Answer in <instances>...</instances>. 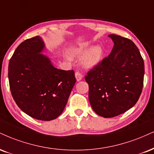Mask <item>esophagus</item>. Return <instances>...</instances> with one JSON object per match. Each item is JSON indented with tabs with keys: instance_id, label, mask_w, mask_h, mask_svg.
I'll use <instances>...</instances> for the list:
<instances>
[{
	"instance_id": "34e87169",
	"label": "esophagus",
	"mask_w": 154,
	"mask_h": 154,
	"mask_svg": "<svg viewBox=\"0 0 154 154\" xmlns=\"http://www.w3.org/2000/svg\"><path fill=\"white\" fill-rule=\"evenodd\" d=\"M75 77H76V79H77V82H79V81H80L81 79H82V75H81L79 72H75Z\"/></svg>"
}]
</instances>
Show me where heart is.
<instances>
[{
	"instance_id": "1",
	"label": "heart",
	"mask_w": 154,
	"mask_h": 154,
	"mask_svg": "<svg viewBox=\"0 0 154 154\" xmlns=\"http://www.w3.org/2000/svg\"><path fill=\"white\" fill-rule=\"evenodd\" d=\"M91 45L88 43L80 44L78 47L72 49V54L77 58H81V64L85 69H93L100 63L103 59L104 51L101 46L95 45L90 48ZM66 59L71 61V57L66 55Z\"/></svg>"
}]
</instances>
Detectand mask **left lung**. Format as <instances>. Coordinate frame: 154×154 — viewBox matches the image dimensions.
Instances as JSON below:
<instances>
[{
    "label": "left lung",
    "mask_w": 154,
    "mask_h": 154,
    "mask_svg": "<svg viewBox=\"0 0 154 154\" xmlns=\"http://www.w3.org/2000/svg\"><path fill=\"white\" fill-rule=\"evenodd\" d=\"M114 43L109 56L85 76L89 100L93 110L103 118H112L136 105L141 94L144 62L132 41L108 35Z\"/></svg>",
    "instance_id": "8db88e82"
}]
</instances>
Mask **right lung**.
I'll use <instances>...</instances> for the list:
<instances>
[{"label":"right lung","instance_id":"add662e5","mask_svg":"<svg viewBox=\"0 0 154 154\" xmlns=\"http://www.w3.org/2000/svg\"><path fill=\"white\" fill-rule=\"evenodd\" d=\"M44 42L36 36L15 50L8 64V80L14 100L28 116L54 120L64 110L76 82L75 72L54 67L43 54Z\"/></svg>","mask_w":154,"mask_h":154}]
</instances>
